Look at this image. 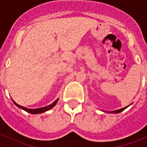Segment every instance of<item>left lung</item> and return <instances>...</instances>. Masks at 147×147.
<instances>
[{"mask_svg": "<svg viewBox=\"0 0 147 147\" xmlns=\"http://www.w3.org/2000/svg\"><path fill=\"white\" fill-rule=\"evenodd\" d=\"M128 106L125 107H124V108H122V109H119V110H113V111H112V112H107L109 113H120L122 112V111H123V110H125V109H126L127 107H128Z\"/></svg>", "mask_w": 147, "mask_h": 147, "instance_id": "obj_1", "label": "left lung"}]
</instances>
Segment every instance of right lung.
Listing matches in <instances>:
<instances>
[{"label":"right lung","instance_id":"right-lung-1","mask_svg":"<svg viewBox=\"0 0 147 147\" xmlns=\"http://www.w3.org/2000/svg\"><path fill=\"white\" fill-rule=\"evenodd\" d=\"M58 100H59V99L55 100L53 104H49V105H48V106L44 107H40V108H37V109H28L27 108V107H25L20 106V105H19L18 104H16L15 101H13V103H14V104H15L18 107L22 109V110H24L25 111H26V112L30 113H31V114H37V113H42L43 112H46V111H47V110H50V109L53 108V107L56 104V103L58 102Z\"/></svg>","mask_w":147,"mask_h":147}]
</instances>
